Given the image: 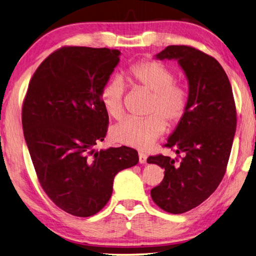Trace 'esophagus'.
<instances>
[{"mask_svg":"<svg viewBox=\"0 0 256 256\" xmlns=\"http://www.w3.org/2000/svg\"><path fill=\"white\" fill-rule=\"evenodd\" d=\"M147 162V155L144 152H139V162L140 164H146Z\"/></svg>","mask_w":256,"mask_h":256,"instance_id":"esophagus-1","label":"esophagus"}]
</instances>
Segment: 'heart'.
<instances>
[{"label":"heart","mask_w":256,"mask_h":256,"mask_svg":"<svg viewBox=\"0 0 256 256\" xmlns=\"http://www.w3.org/2000/svg\"><path fill=\"white\" fill-rule=\"evenodd\" d=\"M127 79L152 92L149 104V117L144 119L126 118L116 124L110 130L114 142L126 146L146 150L166 132L168 124H175L187 110L188 94L180 84L172 82V72L158 61H140L130 66ZM124 86L120 79L106 84L100 92L104 108L112 117L119 119L124 114Z\"/></svg>","instance_id":"1"}]
</instances>
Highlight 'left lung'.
Returning <instances> with one entry per match:
<instances>
[{"mask_svg": "<svg viewBox=\"0 0 256 256\" xmlns=\"http://www.w3.org/2000/svg\"><path fill=\"white\" fill-rule=\"evenodd\" d=\"M176 60L188 82V104L168 137L182 159L150 156L148 164L165 170L152 198L162 210L182 214L203 203L224 177L236 130V109L230 80L218 61L195 48L170 46L155 56Z\"/></svg>", "mask_w": 256, "mask_h": 256, "instance_id": "1", "label": "left lung"}]
</instances>
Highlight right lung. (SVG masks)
Returning <instances> with one entry per match:
<instances>
[{"label":"right lung","mask_w":256,"mask_h":256,"mask_svg":"<svg viewBox=\"0 0 256 256\" xmlns=\"http://www.w3.org/2000/svg\"><path fill=\"white\" fill-rule=\"evenodd\" d=\"M119 56L107 48H61L36 69L24 99L22 127L38 182L53 203L79 218L104 208L114 176L139 160L126 146L96 148L109 122L100 92Z\"/></svg>","instance_id":"obj_1"}]
</instances>
